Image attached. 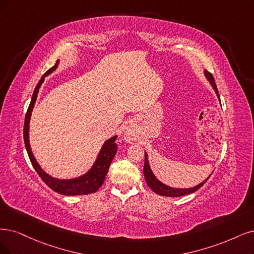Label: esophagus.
<instances>
[{
	"label": "esophagus",
	"instance_id": "esophagus-1",
	"mask_svg": "<svg viewBox=\"0 0 254 254\" xmlns=\"http://www.w3.org/2000/svg\"><path fill=\"white\" fill-rule=\"evenodd\" d=\"M126 140H127V141H129V140H132V135H130L129 133H127L126 134Z\"/></svg>",
	"mask_w": 254,
	"mask_h": 254
}]
</instances>
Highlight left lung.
Here are the masks:
<instances>
[{
    "mask_svg": "<svg viewBox=\"0 0 254 254\" xmlns=\"http://www.w3.org/2000/svg\"><path fill=\"white\" fill-rule=\"evenodd\" d=\"M205 74V77L208 79L209 83L211 84L212 89L214 90L215 94H217L218 98L220 99L219 96V92L217 89V84L214 82V79L212 77V75L208 72V71H204ZM144 157H145V160H144V166H143V174H144V178H145V181L148 185L149 189H151L154 192L160 194V195H164V196H181V195H185V194H189V193H192L195 190H198L200 187H202L204 185V183L209 179V177L207 179H205L203 182H201L200 184L195 185L193 187H190V189H175V187H171V186H167L164 183L159 181L156 176L154 175V173L151 170V166L148 164V159H147V154L144 153Z\"/></svg>",
    "mask_w": 254,
    "mask_h": 254,
    "instance_id": "left-lung-1",
    "label": "left lung"
}]
</instances>
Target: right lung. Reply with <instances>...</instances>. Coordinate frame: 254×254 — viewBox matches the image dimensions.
<instances>
[{
	"label": "right lung",
	"mask_w": 254,
	"mask_h": 254,
	"mask_svg": "<svg viewBox=\"0 0 254 254\" xmlns=\"http://www.w3.org/2000/svg\"><path fill=\"white\" fill-rule=\"evenodd\" d=\"M59 64H60V61H56V64L51 69H49L43 75V77L41 78V80L39 81V83H37V86L34 89L30 105L27 110L26 117H25V124H24L25 146L35 172L39 174V176L42 178V180L48 185L52 190L64 195L89 194V193L97 191L99 190V187L103 184V182H105L109 167L117 152V144L115 143L117 136L111 137L102 144L95 162H94L93 166L86 174H83L76 178H72V179H58V178H54L49 174H47L45 171H43V168L40 166L39 163H37L36 159L34 158V155L32 154V149L30 147L29 124H30L31 113L37 98V94H39L40 88L42 86L45 77L48 76V75L51 74L53 71H55L56 68L59 67Z\"/></svg>",
	"instance_id": "1"
}]
</instances>
